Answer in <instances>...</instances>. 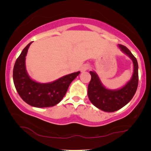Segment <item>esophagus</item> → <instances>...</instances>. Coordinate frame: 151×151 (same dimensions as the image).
Here are the masks:
<instances>
[{
  "mask_svg": "<svg viewBox=\"0 0 151 151\" xmlns=\"http://www.w3.org/2000/svg\"><path fill=\"white\" fill-rule=\"evenodd\" d=\"M89 65H83L82 67V68H81V71H86V70H87V69H89Z\"/></svg>",
  "mask_w": 151,
  "mask_h": 151,
  "instance_id": "obj_1",
  "label": "esophagus"
}]
</instances>
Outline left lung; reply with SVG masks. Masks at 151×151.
<instances>
[{"label":"left lung","instance_id":"obj_1","mask_svg":"<svg viewBox=\"0 0 151 151\" xmlns=\"http://www.w3.org/2000/svg\"><path fill=\"white\" fill-rule=\"evenodd\" d=\"M119 47L131 58L134 66L133 77L124 87L116 91L107 89L103 86L97 74L90 71L91 79L88 86V98L95 106L105 112H114L127 104L135 95L139 82L137 59L127 47L119 45Z\"/></svg>","mask_w":151,"mask_h":151}]
</instances>
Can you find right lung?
<instances>
[{"mask_svg": "<svg viewBox=\"0 0 151 151\" xmlns=\"http://www.w3.org/2000/svg\"><path fill=\"white\" fill-rule=\"evenodd\" d=\"M30 42L16 60L13 70V80L16 89L22 100L32 106L51 107L60 102L65 96L71 82L79 75L78 71L63 76L55 81L41 84L29 77L25 67V57Z\"/></svg>", "mask_w": 151, "mask_h": 151, "instance_id": "obj_1", "label": "right lung"}]
</instances>
